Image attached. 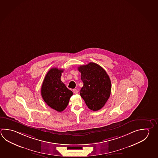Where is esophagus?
<instances>
[{"label":"esophagus","instance_id":"1","mask_svg":"<svg viewBox=\"0 0 158 158\" xmlns=\"http://www.w3.org/2000/svg\"><path fill=\"white\" fill-rule=\"evenodd\" d=\"M73 92L75 94H77L78 93V91H77V89H73Z\"/></svg>","mask_w":158,"mask_h":158}]
</instances>
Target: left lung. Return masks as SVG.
<instances>
[{"label":"left lung","instance_id":"obj_1","mask_svg":"<svg viewBox=\"0 0 158 158\" xmlns=\"http://www.w3.org/2000/svg\"><path fill=\"white\" fill-rule=\"evenodd\" d=\"M83 83L80 94L90 110L101 109L110 96L111 82L107 73L101 66L89 63L78 67Z\"/></svg>","mask_w":158,"mask_h":158}]
</instances>
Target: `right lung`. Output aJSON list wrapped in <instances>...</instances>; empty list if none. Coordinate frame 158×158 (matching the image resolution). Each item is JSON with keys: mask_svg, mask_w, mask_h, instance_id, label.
Listing matches in <instances>:
<instances>
[{"mask_svg": "<svg viewBox=\"0 0 158 158\" xmlns=\"http://www.w3.org/2000/svg\"><path fill=\"white\" fill-rule=\"evenodd\" d=\"M63 69H51L45 76L42 85V97L49 107L62 112L68 105L73 93L61 81Z\"/></svg>", "mask_w": 158, "mask_h": 158, "instance_id": "obj_1", "label": "right lung"}]
</instances>
